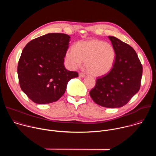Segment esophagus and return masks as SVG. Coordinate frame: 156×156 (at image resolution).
<instances>
[{"label": "esophagus", "mask_w": 156, "mask_h": 156, "mask_svg": "<svg viewBox=\"0 0 156 156\" xmlns=\"http://www.w3.org/2000/svg\"><path fill=\"white\" fill-rule=\"evenodd\" d=\"M78 75H79V76L81 77V78H84V77L85 76V74H84V73H82V72H80Z\"/></svg>", "instance_id": "1"}]
</instances>
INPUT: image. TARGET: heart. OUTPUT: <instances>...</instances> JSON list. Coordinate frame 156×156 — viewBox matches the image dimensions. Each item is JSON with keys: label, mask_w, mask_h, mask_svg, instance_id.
Wrapping results in <instances>:
<instances>
[{"label": "heart", "mask_w": 156, "mask_h": 156, "mask_svg": "<svg viewBox=\"0 0 156 156\" xmlns=\"http://www.w3.org/2000/svg\"><path fill=\"white\" fill-rule=\"evenodd\" d=\"M115 58L114 48L111 44L97 39L80 41L65 52L66 65L72 69L84 66L88 73L95 77L107 74L112 69Z\"/></svg>", "instance_id": "b5f03b06"}]
</instances>
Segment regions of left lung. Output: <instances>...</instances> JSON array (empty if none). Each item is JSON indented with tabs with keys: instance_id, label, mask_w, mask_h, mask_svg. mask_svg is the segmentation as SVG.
<instances>
[{
	"instance_id": "obj_1",
	"label": "left lung",
	"mask_w": 156,
	"mask_h": 156,
	"mask_svg": "<svg viewBox=\"0 0 156 156\" xmlns=\"http://www.w3.org/2000/svg\"><path fill=\"white\" fill-rule=\"evenodd\" d=\"M108 39L115 52L113 67L108 74L97 79L90 94L99 105L119 108L139 91L143 66L133 48L114 36Z\"/></svg>"
}]
</instances>
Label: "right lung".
I'll return each instance as SVG.
<instances>
[{"mask_svg":"<svg viewBox=\"0 0 156 156\" xmlns=\"http://www.w3.org/2000/svg\"><path fill=\"white\" fill-rule=\"evenodd\" d=\"M70 38L66 34L49 33L29 42L22 51L17 69L19 83L33 102L46 104L58 101L68 82L78 76L64 66Z\"/></svg>","mask_w":156,"mask_h":156,"instance_id":"add662e5","label":"right lung"}]
</instances>
